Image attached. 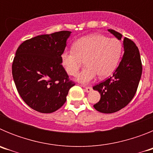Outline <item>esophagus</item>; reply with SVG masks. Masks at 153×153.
<instances>
[{"instance_id": "esophagus-1", "label": "esophagus", "mask_w": 153, "mask_h": 153, "mask_svg": "<svg viewBox=\"0 0 153 153\" xmlns=\"http://www.w3.org/2000/svg\"><path fill=\"white\" fill-rule=\"evenodd\" d=\"M84 90H85V91L87 92V93H89V92H91L93 89H92L91 86H84Z\"/></svg>"}]
</instances>
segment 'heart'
<instances>
[{"mask_svg":"<svg viewBox=\"0 0 153 153\" xmlns=\"http://www.w3.org/2000/svg\"><path fill=\"white\" fill-rule=\"evenodd\" d=\"M123 46L117 39L101 34H91L78 39L73 50L65 51L60 56L61 64L70 76L77 75L85 60L86 67L77 76V80L88 83L96 77H106L117 68L121 57Z\"/></svg>","mask_w":153,"mask_h":153,"instance_id":"1","label":"heart"}]
</instances>
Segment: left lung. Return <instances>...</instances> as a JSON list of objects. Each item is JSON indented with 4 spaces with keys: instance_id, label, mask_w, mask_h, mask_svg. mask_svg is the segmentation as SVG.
<instances>
[{
    "instance_id": "1",
    "label": "left lung",
    "mask_w": 153,
    "mask_h": 153,
    "mask_svg": "<svg viewBox=\"0 0 153 153\" xmlns=\"http://www.w3.org/2000/svg\"><path fill=\"white\" fill-rule=\"evenodd\" d=\"M108 30L118 40L123 35L114 30ZM124 54L113 76L93 87L100 93V100L93 105L97 111L113 113L129 103L137 90L143 67L140 51L135 43L124 37Z\"/></svg>"
}]
</instances>
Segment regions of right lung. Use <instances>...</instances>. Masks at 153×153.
Wrapping results in <instances>:
<instances>
[{
    "label": "right lung",
    "mask_w": 153,
    "mask_h": 153,
    "mask_svg": "<svg viewBox=\"0 0 153 153\" xmlns=\"http://www.w3.org/2000/svg\"><path fill=\"white\" fill-rule=\"evenodd\" d=\"M70 31L36 36L19 46L12 63L18 93L27 105L42 113L60 109L75 85L61 64L60 56Z\"/></svg>",
    "instance_id": "add662e5"
}]
</instances>
